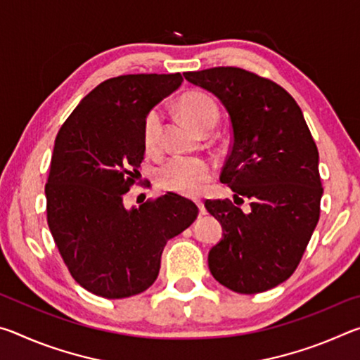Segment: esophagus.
<instances>
[{
    "mask_svg": "<svg viewBox=\"0 0 360 360\" xmlns=\"http://www.w3.org/2000/svg\"><path fill=\"white\" fill-rule=\"evenodd\" d=\"M195 203H197V206H198L200 216H205V214H206V208H205V205H203L202 202H195Z\"/></svg>",
    "mask_w": 360,
    "mask_h": 360,
    "instance_id": "obj_1",
    "label": "esophagus"
}]
</instances>
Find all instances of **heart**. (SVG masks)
<instances>
[{"label":"heart","mask_w":360,"mask_h":360,"mask_svg":"<svg viewBox=\"0 0 360 360\" xmlns=\"http://www.w3.org/2000/svg\"><path fill=\"white\" fill-rule=\"evenodd\" d=\"M179 111L195 130L208 133L219 120V109L206 94L191 92L179 101ZM163 133V114L160 109H152L144 120L143 139L149 150L160 144ZM214 176V168L202 158L173 157L158 167L155 178L163 191L176 192L187 197H197Z\"/></svg>","instance_id":"1"}]
</instances>
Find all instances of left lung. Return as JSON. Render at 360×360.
<instances>
[{
    "label": "left lung",
    "instance_id": "1",
    "mask_svg": "<svg viewBox=\"0 0 360 360\" xmlns=\"http://www.w3.org/2000/svg\"><path fill=\"white\" fill-rule=\"evenodd\" d=\"M216 95L231 124L221 182L252 200L245 215L230 200H206L222 224L211 248V275L238 294L276 288L295 271L319 221V154L300 106L270 79L235 66L184 72ZM241 198V200H242Z\"/></svg>",
    "mask_w": 360,
    "mask_h": 360
}]
</instances>
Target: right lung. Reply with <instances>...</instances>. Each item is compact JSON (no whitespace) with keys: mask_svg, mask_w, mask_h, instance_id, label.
Masks as SVG:
<instances>
[{"mask_svg":"<svg viewBox=\"0 0 360 360\" xmlns=\"http://www.w3.org/2000/svg\"><path fill=\"white\" fill-rule=\"evenodd\" d=\"M181 84L179 72L108 79L58 130L47 224L71 276L95 295L125 298L150 288L167 241L198 216L197 205L173 192L139 208L124 206L141 176L144 120Z\"/></svg>","mask_w":360,"mask_h":360,"instance_id":"1","label":"right lung"}]
</instances>
